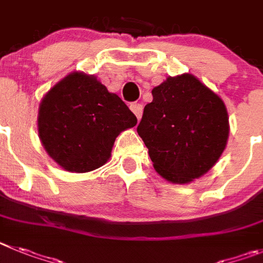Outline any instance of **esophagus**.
<instances>
[{"label":"esophagus","instance_id":"esophagus-1","mask_svg":"<svg viewBox=\"0 0 263 263\" xmlns=\"http://www.w3.org/2000/svg\"><path fill=\"white\" fill-rule=\"evenodd\" d=\"M129 108H131L132 112L136 115L137 120H140L141 115H143V105L135 102V103H131V105H129Z\"/></svg>","mask_w":263,"mask_h":263}]
</instances>
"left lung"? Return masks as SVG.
<instances>
[{
    "instance_id": "left-lung-1",
    "label": "left lung",
    "mask_w": 263,
    "mask_h": 263,
    "mask_svg": "<svg viewBox=\"0 0 263 263\" xmlns=\"http://www.w3.org/2000/svg\"><path fill=\"white\" fill-rule=\"evenodd\" d=\"M137 134L156 172L173 183H187L211 169L228 140L224 102L191 74L169 77L152 90Z\"/></svg>"
}]
</instances>
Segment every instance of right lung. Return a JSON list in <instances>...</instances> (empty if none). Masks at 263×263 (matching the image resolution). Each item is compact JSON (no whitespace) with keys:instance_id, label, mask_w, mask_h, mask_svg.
Segmentation results:
<instances>
[{"instance_id":"obj_1","label":"right lung","mask_w":263,"mask_h":263,"mask_svg":"<svg viewBox=\"0 0 263 263\" xmlns=\"http://www.w3.org/2000/svg\"><path fill=\"white\" fill-rule=\"evenodd\" d=\"M137 119L122 99L93 76L72 73L47 93L39 108V137L68 172L98 169L110 158L118 135Z\"/></svg>"}]
</instances>
